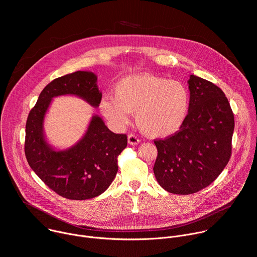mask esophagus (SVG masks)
<instances>
[{
	"label": "esophagus",
	"instance_id": "34e87169",
	"mask_svg": "<svg viewBox=\"0 0 257 257\" xmlns=\"http://www.w3.org/2000/svg\"><path fill=\"white\" fill-rule=\"evenodd\" d=\"M139 138L135 134H129L128 135V143L132 145H136L139 143Z\"/></svg>",
	"mask_w": 257,
	"mask_h": 257
}]
</instances>
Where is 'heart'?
Returning a JSON list of instances; mask_svg holds the SVG:
<instances>
[{
    "instance_id": "1",
    "label": "heart",
    "mask_w": 257,
    "mask_h": 257,
    "mask_svg": "<svg viewBox=\"0 0 257 257\" xmlns=\"http://www.w3.org/2000/svg\"><path fill=\"white\" fill-rule=\"evenodd\" d=\"M190 108V92L179 80L152 74H134L120 79L113 97H103L100 113L113 125L122 127L135 113L138 128L151 137H168L184 124Z\"/></svg>"
}]
</instances>
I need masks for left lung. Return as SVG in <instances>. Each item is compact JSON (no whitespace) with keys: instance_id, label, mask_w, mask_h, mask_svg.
<instances>
[{"instance_id":"left-lung-1","label":"left lung","mask_w":257,"mask_h":257,"mask_svg":"<svg viewBox=\"0 0 257 257\" xmlns=\"http://www.w3.org/2000/svg\"><path fill=\"white\" fill-rule=\"evenodd\" d=\"M190 108L179 131L156 139L154 173L168 192L188 195L207 187L232 154L234 114L223 90L195 75L188 80Z\"/></svg>"}]
</instances>
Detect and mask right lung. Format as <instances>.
Listing matches in <instances>:
<instances>
[{
	"label": "right lung",
	"mask_w": 257,
	"mask_h": 257,
	"mask_svg": "<svg viewBox=\"0 0 257 257\" xmlns=\"http://www.w3.org/2000/svg\"><path fill=\"white\" fill-rule=\"evenodd\" d=\"M96 81V75L87 71L54 79L41 92L26 121L24 152L30 168L49 188L68 199L84 200L104 192L118 172V156L127 146V135L108 130L97 115L70 149L55 151L45 138L44 119L52 99L71 94L97 107L101 92Z\"/></svg>",
	"instance_id": "1"
}]
</instances>
